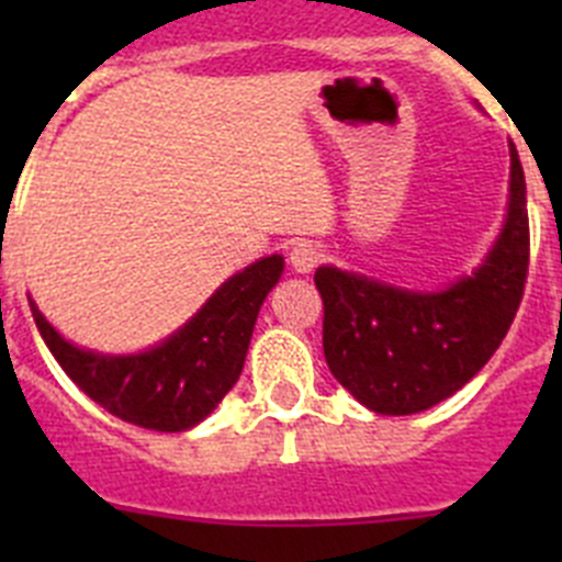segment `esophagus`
I'll return each mask as SVG.
<instances>
[{"label":"esophagus","mask_w":562,"mask_h":562,"mask_svg":"<svg viewBox=\"0 0 562 562\" xmlns=\"http://www.w3.org/2000/svg\"><path fill=\"white\" fill-rule=\"evenodd\" d=\"M321 258H324L321 247L312 245V241H297L290 250V267L295 272H312L321 265Z\"/></svg>","instance_id":"34e87169"}]
</instances>
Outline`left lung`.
I'll return each instance as SVG.
<instances>
[{"label": "left lung", "instance_id": "left-lung-1", "mask_svg": "<svg viewBox=\"0 0 562 562\" xmlns=\"http://www.w3.org/2000/svg\"><path fill=\"white\" fill-rule=\"evenodd\" d=\"M529 270L526 182L509 143V202L495 245L470 276L416 292L360 272L317 267L324 355L342 389L374 414L439 405L495 355L520 306Z\"/></svg>", "mask_w": 562, "mask_h": 562}]
</instances>
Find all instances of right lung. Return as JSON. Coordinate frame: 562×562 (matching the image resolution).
<instances>
[{
  "label": "right lung",
  "mask_w": 562,
  "mask_h": 562,
  "mask_svg": "<svg viewBox=\"0 0 562 562\" xmlns=\"http://www.w3.org/2000/svg\"><path fill=\"white\" fill-rule=\"evenodd\" d=\"M284 258L267 256L231 276L182 329L137 355H101L64 340L38 306L30 312L64 374L123 422L162 434L200 425L245 369L252 326Z\"/></svg>",
  "instance_id": "1"
}]
</instances>
